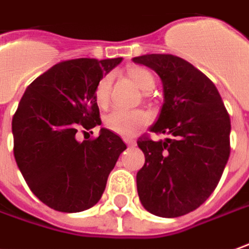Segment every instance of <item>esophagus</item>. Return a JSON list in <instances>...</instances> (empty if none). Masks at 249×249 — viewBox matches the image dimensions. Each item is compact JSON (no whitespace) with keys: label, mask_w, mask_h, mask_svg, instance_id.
Returning a JSON list of instances; mask_svg holds the SVG:
<instances>
[{"label":"esophagus","mask_w":249,"mask_h":249,"mask_svg":"<svg viewBox=\"0 0 249 249\" xmlns=\"http://www.w3.org/2000/svg\"><path fill=\"white\" fill-rule=\"evenodd\" d=\"M124 142L127 146H136V140H131V138H124Z\"/></svg>","instance_id":"34e87169"}]
</instances>
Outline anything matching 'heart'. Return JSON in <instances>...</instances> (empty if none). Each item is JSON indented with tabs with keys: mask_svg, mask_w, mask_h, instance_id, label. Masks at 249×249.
Masks as SVG:
<instances>
[{
	"mask_svg": "<svg viewBox=\"0 0 249 249\" xmlns=\"http://www.w3.org/2000/svg\"><path fill=\"white\" fill-rule=\"evenodd\" d=\"M127 76L142 93H149L155 89L156 79L151 71L142 67H131L127 70ZM112 78L109 75L103 76L98 81L94 96L100 107H107L111 97ZM151 122V116L141 109H113L105 116V127L115 134L122 137H131L141 127L146 126Z\"/></svg>",
	"mask_w": 249,
	"mask_h": 249,
	"instance_id": "obj_1",
	"label": "heart"
}]
</instances>
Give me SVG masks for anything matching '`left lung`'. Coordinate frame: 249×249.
Returning <instances> with one entry per match:
<instances>
[{"label": "left lung", "instance_id": "left-lung-1", "mask_svg": "<svg viewBox=\"0 0 249 249\" xmlns=\"http://www.w3.org/2000/svg\"><path fill=\"white\" fill-rule=\"evenodd\" d=\"M163 83L164 103L152 133L138 138L145 164L137 191L146 211L163 218L188 214L215 191L230 155V116L218 89L196 67L173 54L133 58Z\"/></svg>", "mask_w": 249, "mask_h": 249}]
</instances>
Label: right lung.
I'll list each match as a JSON object with an SVG mask.
<instances>
[{
	"mask_svg": "<svg viewBox=\"0 0 249 249\" xmlns=\"http://www.w3.org/2000/svg\"><path fill=\"white\" fill-rule=\"evenodd\" d=\"M122 57L61 61L28 86L12 119L13 153L28 188L61 213L93 207L126 144L108 128L79 142V128L101 124L94 90Z\"/></svg>",
	"mask_w": 249,
	"mask_h": 249,
	"instance_id": "obj_1",
	"label": "right lung"
}]
</instances>
